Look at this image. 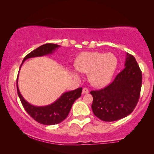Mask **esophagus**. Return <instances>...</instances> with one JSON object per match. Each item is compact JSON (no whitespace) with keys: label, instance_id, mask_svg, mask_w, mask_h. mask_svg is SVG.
I'll list each match as a JSON object with an SVG mask.
<instances>
[{"label":"esophagus","instance_id":"1","mask_svg":"<svg viewBox=\"0 0 154 154\" xmlns=\"http://www.w3.org/2000/svg\"><path fill=\"white\" fill-rule=\"evenodd\" d=\"M89 92V90H88V88H83V94H88Z\"/></svg>","mask_w":154,"mask_h":154}]
</instances>
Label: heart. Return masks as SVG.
I'll list each match as a JSON object with an SVG mask.
<instances>
[{
	"mask_svg": "<svg viewBox=\"0 0 154 154\" xmlns=\"http://www.w3.org/2000/svg\"><path fill=\"white\" fill-rule=\"evenodd\" d=\"M118 61L111 53L100 52H83L78 54L73 61V66L80 73H88V79L92 85L104 87L109 84L116 70ZM69 73L75 79H79L76 71Z\"/></svg>",
	"mask_w": 154,
	"mask_h": 154,
	"instance_id": "1",
	"label": "heart"
}]
</instances>
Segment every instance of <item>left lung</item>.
Wrapping results in <instances>:
<instances>
[{"label":"left lung","instance_id":"obj_1","mask_svg":"<svg viewBox=\"0 0 154 154\" xmlns=\"http://www.w3.org/2000/svg\"><path fill=\"white\" fill-rule=\"evenodd\" d=\"M142 82V71L135 58L127 53L125 68L114 81L104 89L90 92L94 116L106 122L128 116L137 104Z\"/></svg>","mask_w":154,"mask_h":154}]
</instances>
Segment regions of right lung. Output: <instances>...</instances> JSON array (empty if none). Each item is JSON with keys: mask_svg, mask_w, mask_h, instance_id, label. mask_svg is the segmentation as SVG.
I'll return each mask as SVG.
<instances>
[{"mask_svg": "<svg viewBox=\"0 0 154 154\" xmlns=\"http://www.w3.org/2000/svg\"><path fill=\"white\" fill-rule=\"evenodd\" d=\"M60 47V45L53 43H47L40 46L25 57L21 64L20 70L23 63L27 59L51 54L54 53V51ZM18 76L17 79V90L18 96L25 111L35 121L43 125H55L64 121L68 116L73 102L81 95L82 88H79L74 90L64 92L55 102L52 103L51 104L47 106H34L27 102L21 94L18 87Z\"/></svg>", "mask_w": 154, "mask_h": 154, "instance_id": "obj_1", "label": "right lung"}]
</instances>
